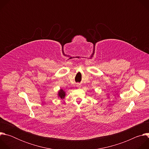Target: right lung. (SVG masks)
<instances>
[{"instance_id": "right-lung-1", "label": "right lung", "mask_w": 149, "mask_h": 149, "mask_svg": "<svg viewBox=\"0 0 149 149\" xmlns=\"http://www.w3.org/2000/svg\"><path fill=\"white\" fill-rule=\"evenodd\" d=\"M58 96H59V97L61 98V99L65 97V92L64 91H63V90L61 89V90H59V93H58Z\"/></svg>"}]
</instances>
